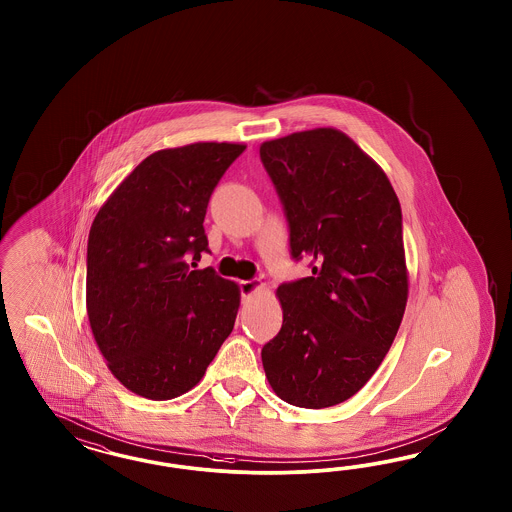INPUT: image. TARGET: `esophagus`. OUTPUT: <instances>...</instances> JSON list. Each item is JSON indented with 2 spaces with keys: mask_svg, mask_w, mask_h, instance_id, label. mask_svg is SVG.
Segmentation results:
<instances>
[{
  "mask_svg": "<svg viewBox=\"0 0 512 512\" xmlns=\"http://www.w3.org/2000/svg\"><path fill=\"white\" fill-rule=\"evenodd\" d=\"M238 287H240V293L242 296L246 298V296H251L259 287H261V283L257 281V279H248V281H238Z\"/></svg>",
  "mask_w": 512,
  "mask_h": 512,
  "instance_id": "obj_1",
  "label": "esophagus"
}]
</instances>
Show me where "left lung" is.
<instances>
[{
	"label": "left lung",
	"mask_w": 512,
	"mask_h": 512,
	"mask_svg": "<svg viewBox=\"0 0 512 512\" xmlns=\"http://www.w3.org/2000/svg\"><path fill=\"white\" fill-rule=\"evenodd\" d=\"M289 225L291 257L311 276L281 283L283 325L261 351L283 402H345L381 366L407 304L402 208L387 174L332 127L261 144Z\"/></svg>",
	"instance_id": "1"
}]
</instances>
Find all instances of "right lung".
I'll list each match as a JSON object with an SVG mask.
<instances>
[{
	"label": "right lung",
	"mask_w": 512,
	"mask_h": 512,
	"mask_svg": "<svg viewBox=\"0 0 512 512\" xmlns=\"http://www.w3.org/2000/svg\"><path fill=\"white\" fill-rule=\"evenodd\" d=\"M244 150L195 142L148 155L93 219L86 257L93 338L112 375L148 400L195 387L233 332L238 285L210 266H191L208 251V201Z\"/></svg>",
	"instance_id": "1"
}]
</instances>
